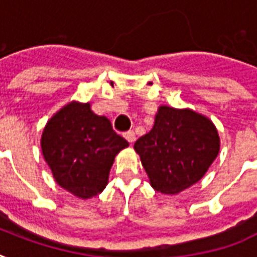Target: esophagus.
<instances>
[{
    "mask_svg": "<svg viewBox=\"0 0 257 257\" xmlns=\"http://www.w3.org/2000/svg\"><path fill=\"white\" fill-rule=\"evenodd\" d=\"M124 137L126 139V141H128V143H131V144H132V143H135V140H136V135H135V132H133V131L125 132Z\"/></svg>",
    "mask_w": 257,
    "mask_h": 257,
    "instance_id": "obj_1",
    "label": "esophagus"
}]
</instances>
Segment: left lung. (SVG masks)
Wrapping results in <instances>:
<instances>
[{
  "label": "left lung",
  "mask_w": 257,
  "mask_h": 257,
  "mask_svg": "<svg viewBox=\"0 0 257 257\" xmlns=\"http://www.w3.org/2000/svg\"><path fill=\"white\" fill-rule=\"evenodd\" d=\"M151 185L177 195L199 181L220 151L217 129L191 109L160 106L151 132L135 143Z\"/></svg>",
  "instance_id": "obj_1"
}]
</instances>
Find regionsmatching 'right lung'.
<instances>
[{
  "label": "right lung",
  "mask_w": 257,
  "mask_h": 257,
  "mask_svg": "<svg viewBox=\"0 0 257 257\" xmlns=\"http://www.w3.org/2000/svg\"><path fill=\"white\" fill-rule=\"evenodd\" d=\"M129 143L117 135L90 104L69 102L46 124L41 137L44 159L54 180L80 199L104 191L114 157Z\"/></svg>",
  "instance_id": "right-lung-1"
}]
</instances>
